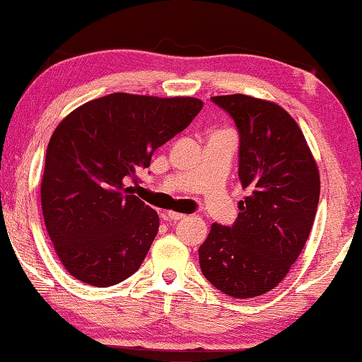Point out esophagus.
<instances>
[{"label":"esophagus","instance_id":"1","mask_svg":"<svg viewBox=\"0 0 362 362\" xmlns=\"http://www.w3.org/2000/svg\"><path fill=\"white\" fill-rule=\"evenodd\" d=\"M165 218L168 220V222H177V220L186 218V216H185V214H180V212H173V211H170V212H166V214H165Z\"/></svg>","mask_w":362,"mask_h":362}]
</instances>
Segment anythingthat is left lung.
Returning <instances> with one entry per match:
<instances>
[{
    "instance_id": "8db88e82",
    "label": "left lung",
    "mask_w": 362,
    "mask_h": 362,
    "mask_svg": "<svg viewBox=\"0 0 362 362\" xmlns=\"http://www.w3.org/2000/svg\"><path fill=\"white\" fill-rule=\"evenodd\" d=\"M212 101L240 132L238 177L248 196L232 227L212 223L199 248L202 274L235 298L263 296L287 276L310 235L320 175L300 127L266 99L227 94Z\"/></svg>"
}]
</instances>
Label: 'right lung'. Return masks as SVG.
I'll return each mask as SVG.
<instances>
[{
    "mask_svg": "<svg viewBox=\"0 0 362 362\" xmlns=\"http://www.w3.org/2000/svg\"><path fill=\"white\" fill-rule=\"evenodd\" d=\"M197 98L112 93L57 125L45 155L40 204L64 268L94 287L119 284L144 263L158 233L156 211L125 187L153 151L201 111Z\"/></svg>",
    "mask_w": 362,
    "mask_h": 362,
    "instance_id": "1",
    "label": "right lung"
}]
</instances>
